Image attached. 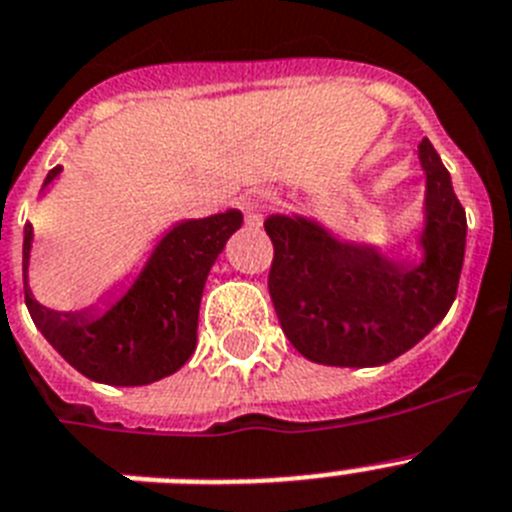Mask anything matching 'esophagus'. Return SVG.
Listing matches in <instances>:
<instances>
[{"mask_svg": "<svg viewBox=\"0 0 512 512\" xmlns=\"http://www.w3.org/2000/svg\"><path fill=\"white\" fill-rule=\"evenodd\" d=\"M279 204L277 194L269 189H259V191H251V194H246V199H243V209H246V217L251 222H259L261 217H264L269 209H274Z\"/></svg>", "mask_w": 512, "mask_h": 512, "instance_id": "obj_1", "label": "esophagus"}]
</instances>
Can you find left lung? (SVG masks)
Wrapping results in <instances>:
<instances>
[{"mask_svg": "<svg viewBox=\"0 0 512 512\" xmlns=\"http://www.w3.org/2000/svg\"><path fill=\"white\" fill-rule=\"evenodd\" d=\"M425 173L417 259H396L375 243L344 240L305 214H272L269 295L282 331L318 365L378 368L422 342L451 310L466 253V212L451 173L419 144Z\"/></svg>", "mask_w": 512, "mask_h": 512, "instance_id": "left-lung-1", "label": "left lung"}]
</instances>
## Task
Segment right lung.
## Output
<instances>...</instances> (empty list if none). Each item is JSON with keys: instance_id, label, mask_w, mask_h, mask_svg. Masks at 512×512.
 Masks as SVG:
<instances>
[{"instance_id": "obj_1", "label": "right lung", "mask_w": 512, "mask_h": 512, "mask_svg": "<svg viewBox=\"0 0 512 512\" xmlns=\"http://www.w3.org/2000/svg\"><path fill=\"white\" fill-rule=\"evenodd\" d=\"M48 170L41 194L59 178ZM243 225L240 209L204 220H181L157 240L129 287L121 282L82 310H51L28 285L33 225L23 233L25 305L46 342L85 378L106 386H147L176 373L196 349L204 282L230 235Z\"/></svg>"}]
</instances>
